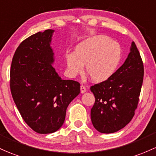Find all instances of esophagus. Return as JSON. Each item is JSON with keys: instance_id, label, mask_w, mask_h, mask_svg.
<instances>
[{"instance_id": "esophagus-1", "label": "esophagus", "mask_w": 156, "mask_h": 156, "mask_svg": "<svg viewBox=\"0 0 156 156\" xmlns=\"http://www.w3.org/2000/svg\"><path fill=\"white\" fill-rule=\"evenodd\" d=\"M86 91H87L86 87L83 86V85H81V93L82 94L84 93V92H86Z\"/></svg>"}]
</instances>
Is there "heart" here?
I'll return each instance as SVG.
<instances>
[{"label": "heart", "mask_w": 156, "mask_h": 156, "mask_svg": "<svg viewBox=\"0 0 156 156\" xmlns=\"http://www.w3.org/2000/svg\"><path fill=\"white\" fill-rule=\"evenodd\" d=\"M121 59V48L117 42L104 35L94 36L75 47L74 52L66 55L68 73L73 76L87 73L92 81L101 83L109 79L117 69Z\"/></svg>", "instance_id": "obj_1"}]
</instances>
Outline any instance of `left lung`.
I'll return each mask as SVG.
<instances>
[{
	"label": "left lung",
	"instance_id": "left-lung-1",
	"mask_svg": "<svg viewBox=\"0 0 156 156\" xmlns=\"http://www.w3.org/2000/svg\"><path fill=\"white\" fill-rule=\"evenodd\" d=\"M143 79V61L133 42L122 66L107 81L90 87L95 98L91 121L98 131L113 133L129 124L138 107Z\"/></svg>",
	"mask_w": 156,
	"mask_h": 156
}]
</instances>
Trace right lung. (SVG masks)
<instances>
[{
    "instance_id": "1",
    "label": "right lung",
    "mask_w": 156,
    "mask_h": 156,
    "mask_svg": "<svg viewBox=\"0 0 156 156\" xmlns=\"http://www.w3.org/2000/svg\"><path fill=\"white\" fill-rule=\"evenodd\" d=\"M53 32H39L20 43L10 69L15 104L27 125L40 134L61 127L68 105L80 93L78 81L61 79L53 68Z\"/></svg>"
}]
</instances>
